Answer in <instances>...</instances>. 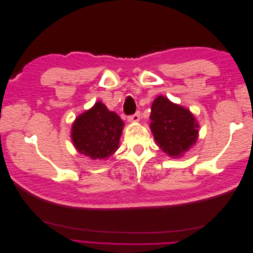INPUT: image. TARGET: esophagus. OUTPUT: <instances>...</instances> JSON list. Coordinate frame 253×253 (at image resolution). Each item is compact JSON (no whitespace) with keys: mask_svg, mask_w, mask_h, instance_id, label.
<instances>
[{"mask_svg":"<svg viewBox=\"0 0 253 253\" xmlns=\"http://www.w3.org/2000/svg\"><path fill=\"white\" fill-rule=\"evenodd\" d=\"M140 119V112H136L134 115H131V116L127 117V120L129 122H137Z\"/></svg>","mask_w":253,"mask_h":253,"instance_id":"34e87169","label":"esophagus"}]
</instances>
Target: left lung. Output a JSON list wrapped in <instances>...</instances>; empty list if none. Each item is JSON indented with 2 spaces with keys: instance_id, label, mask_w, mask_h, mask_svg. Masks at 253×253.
<instances>
[{
  "instance_id": "left-lung-1",
  "label": "left lung",
  "mask_w": 253,
  "mask_h": 253,
  "mask_svg": "<svg viewBox=\"0 0 253 253\" xmlns=\"http://www.w3.org/2000/svg\"><path fill=\"white\" fill-rule=\"evenodd\" d=\"M151 131L158 147L171 157H180L195 144L198 124L191 112L158 96L151 109Z\"/></svg>"
}]
</instances>
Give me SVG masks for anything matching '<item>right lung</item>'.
<instances>
[{
  "instance_id": "add662e5",
  "label": "right lung",
  "mask_w": 253,
  "mask_h": 253,
  "mask_svg": "<svg viewBox=\"0 0 253 253\" xmlns=\"http://www.w3.org/2000/svg\"><path fill=\"white\" fill-rule=\"evenodd\" d=\"M124 121L102 102L76 118L72 128V139L76 149L91 159H104L119 147Z\"/></svg>"
}]
</instances>
